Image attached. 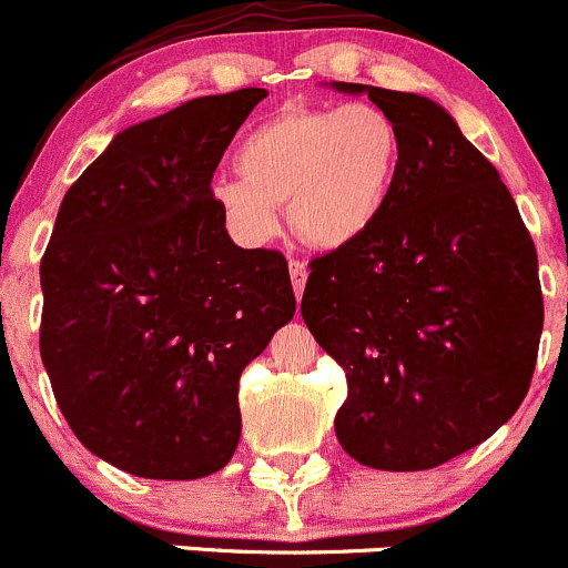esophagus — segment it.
Segmentation results:
<instances>
[{"label":"esophagus","instance_id":"1","mask_svg":"<svg viewBox=\"0 0 568 568\" xmlns=\"http://www.w3.org/2000/svg\"><path fill=\"white\" fill-rule=\"evenodd\" d=\"M290 278H292V290H295V297L303 295V286H306L308 271L301 260H290Z\"/></svg>","mask_w":568,"mask_h":568}]
</instances>
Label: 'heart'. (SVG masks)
<instances>
[{
    "instance_id": "heart-1",
    "label": "heart",
    "mask_w": 568,
    "mask_h": 568,
    "mask_svg": "<svg viewBox=\"0 0 568 568\" xmlns=\"http://www.w3.org/2000/svg\"><path fill=\"white\" fill-rule=\"evenodd\" d=\"M400 162V129L381 106H297L256 123L237 149L240 176L215 179L210 193L240 243L276 237L286 204L303 243L342 251L378 226Z\"/></svg>"
}]
</instances>
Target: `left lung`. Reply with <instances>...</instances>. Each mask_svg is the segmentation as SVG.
I'll use <instances>...</instances> for the list:
<instances>
[{
    "label": "left lung",
    "mask_w": 568,
    "mask_h": 568,
    "mask_svg": "<svg viewBox=\"0 0 568 568\" xmlns=\"http://www.w3.org/2000/svg\"><path fill=\"white\" fill-rule=\"evenodd\" d=\"M367 93L403 138L378 226L312 262L301 314L347 378L336 439L386 473L434 469L486 442L530 389L544 297L538 256L497 168L450 112Z\"/></svg>",
    "instance_id": "obj_1"
}]
</instances>
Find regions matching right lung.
Instances as JSON below:
<instances>
[{
	"label": "right lung",
	"instance_id": "obj_1",
	"mask_svg": "<svg viewBox=\"0 0 568 568\" xmlns=\"http://www.w3.org/2000/svg\"><path fill=\"white\" fill-rule=\"evenodd\" d=\"M265 88L123 129L69 187L41 260V358L77 439L112 467L195 480L240 442V375L295 314L278 251L240 248L212 173Z\"/></svg>",
	"mask_w": 568,
	"mask_h": 568
}]
</instances>
